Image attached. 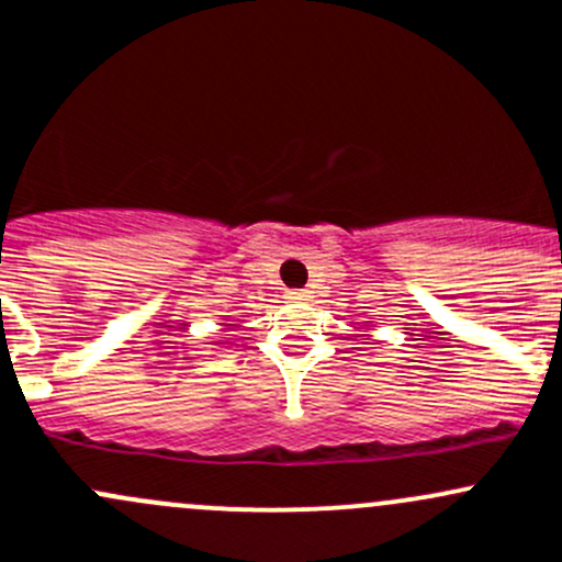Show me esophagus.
<instances>
[{"mask_svg":"<svg viewBox=\"0 0 562 562\" xmlns=\"http://www.w3.org/2000/svg\"><path fill=\"white\" fill-rule=\"evenodd\" d=\"M288 299H291V301H306L310 296H306V291H291V293H288Z\"/></svg>","mask_w":562,"mask_h":562,"instance_id":"obj_1","label":"esophagus"}]
</instances>
